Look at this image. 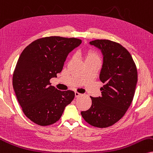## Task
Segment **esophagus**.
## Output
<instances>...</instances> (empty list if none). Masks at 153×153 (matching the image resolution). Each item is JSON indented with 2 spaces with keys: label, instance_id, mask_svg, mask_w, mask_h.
<instances>
[{
  "label": "esophagus",
  "instance_id": "34e87169",
  "mask_svg": "<svg viewBox=\"0 0 153 153\" xmlns=\"http://www.w3.org/2000/svg\"><path fill=\"white\" fill-rule=\"evenodd\" d=\"M74 95H75V97H76V98H78V97H80V96L81 95H82V94H79V93H78V92H75V93H74Z\"/></svg>",
  "mask_w": 153,
  "mask_h": 153
}]
</instances>
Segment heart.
<instances>
[{
    "label": "heart",
    "instance_id": "obj_1",
    "mask_svg": "<svg viewBox=\"0 0 153 153\" xmlns=\"http://www.w3.org/2000/svg\"><path fill=\"white\" fill-rule=\"evenodd\" d=\"M84 58L85 63L88 62H100L101 58L98 52L93 49H87L84 52Z\"/></svg>",
    "mask_w": 153,
    "mask_h": 153
}]
</instances>
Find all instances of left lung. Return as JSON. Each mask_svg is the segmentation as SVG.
I'll list each match as a JSON object with an SVG mask.
<instances>
[{
	"label": "left lung",
	"mask_w": 153,
	"mask_h": 153,
	"mask_svg": "<svg viewBox=\"0 0 153 153\" xmlns=\"http://www.w3.org/2000/svg\"><path fill=\"white\" fill-rule=\"evenodd\" d=\"M99 48L103 55L100 80L101 97H91V106L81 114L88 124L107 128L118 122L133 101L137 82V71L131 54L119 43L108 39L89 42Z\"/></svg>",
	"instance_id": "8db88e82"
}]
</instances>
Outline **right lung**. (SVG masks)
Masks as SVG:
<instances>
[{
	"label": "right lung",
	"instance_id": "add662e5",
	"mask_svg": "<svg viewBox=\"0 0 153 153\" xmlns=\"http://www.w3.org/2000/svg\"><path fill=\"white\" fill-rule=\"evenodd\" d=\"M82 40L45 37L33 41L20 54L13 75V86L24 114L39 126L58 121L74 98L70 90L59 91L50 79L61 72L68 54Z\"/></svg>",
	"mask_w": 153,
	"mask_h": 153
}]
</instances>
